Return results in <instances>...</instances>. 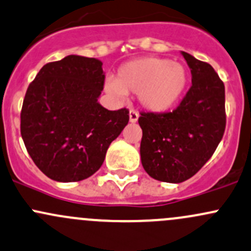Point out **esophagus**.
Instances as JSON below:
<instances>
[{
    "mask_svg": "<svg viewBox=\"0 0 251 251\" xmlns=\"http://www.w3.org/2000/svg\"><path fill=\"white\" fill-rule=\"evenodd\" d=\"M128 115H130V123H137V120H138L139 118V114L136 112V110H130V113H128Z\"/></svg>",
    "mask_w": 251,
    "mask_h": 251,
    "instance_id": "obj_1",
    "label": "esophagus"
}]
</instances>
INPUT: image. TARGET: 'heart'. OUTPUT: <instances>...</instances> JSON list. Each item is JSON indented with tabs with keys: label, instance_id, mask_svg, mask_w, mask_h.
<instances>
[{
	"label": "heart",
	"instance_id": "obj_1",
	"mask_svg": "<svg viewBox=\"0 0 251 251\" xmlns=\"http://www.w3.org/2000/svg\"><path fill=\"white\" fill-rule=\"evenodd\" d=\"M185 66L165 57L143 56L119 67L115 79L104 81V90L115 99L126 92L138 94V101L148 112L163 113L179 102L188 86Z\"/></svg>",
	"mask_w": 251,
	"mask_h": 251
}]
</instances>
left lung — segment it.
<instances>
[{
    "mask_svg": "<svg viewBox=\"0 0 251 251\" xmlns=\"http://www.w3.org/2000/svg\"><path fill=\"white\" fill-rule=\"evenodd\" d=\"M192 85L173 112L142 113L141 160L151 178L181 183L214 154L226 126L225 85L207 62L181 51Z\"/></svg>",
    "mask_w": 251,
    "mask_h": 251,
    "instance_id": "1",
    "label": "left lung"
}]
</instances>
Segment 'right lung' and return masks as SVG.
Masks as SVG:
<instances>
[{
	"label": "right lung",
	"mask_w": 251,
	"mask_h": 251,
	"mask_svg": "<svg viewBox=\"0 0 251 251\" xmlns=\"http://www.w3.org/2000/svg\"><path fill=\"white\" fill-rule=\"evenodd\" d=\"M102 62L68 55L44 65L28 85L20 131L27 152L47 176L80 181L100 170L110 143L128 123V110L100 104Z\"/></svg>",
	"instance_id": "right-lung-1"
}]
</instances>
